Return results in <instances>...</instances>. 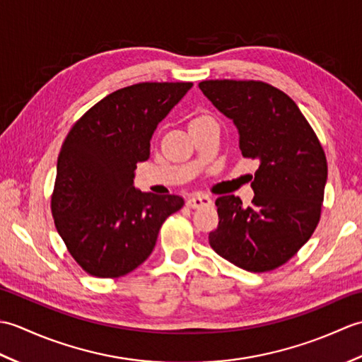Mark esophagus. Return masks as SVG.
Listing matches in <instances>:
<instances>
[{"instance_id": "1", "label": "esophagus", "mask_w": 362, "mask_h": 362, "mask_svg": "<svg viewBox=\"0 0 362 362\" xmlns=\"http://www.w3.org/2000/svg\"><path fill=\"white\" fill-rule=\"evenodd\" d=\"M210 204H211V199L205 194H194L187 201V205L191 206V209H201V206L210 205Z\"/></svg>"}]
</instances>
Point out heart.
<instances>
[{"label":"heart","instance_id":"obj_1","mask_svg":"<svg viewBox=\"0 0 362 362\" xmlns=\"http://www.w3.org/2000/svg\"><path fill=\"white\" fill-rule=\"evenodd\" d=\"M199 118H202V117H196V118H194V119H199ZM194 119H193V121H194Z\"/></svg>","mask_w":362,"mask_h":362}]
</instances>
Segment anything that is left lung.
I'll list each match as a JSON object with an SVG mask.
<instances>
[{
  "instance_id": "8db88e82",
  "label": "left lung",
  "mask_w": 362,
  "mask_h": 362,
  "mask_svg": "<svg viewBox=\"0 0 362 362\" xmlns=\"http://www.w3.org/2000/svg\"><path fill=\"white\" fill-rule=\"evenodd\" d=\"M199 88L233 119L243 157L259 163L252 205L233 194L216 199L211 249L249 272L274 271L319 224L328 173L324 148L297 104L271 83L216 79Z\"/></svg>"
}]
</instances>
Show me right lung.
<instances>
[{
	"label": "right lung",
	"instance_id": "add662e5",
	"mask_svg": "<svg viewBox=\"0 0 362 362\" xmlns=\"http://www.w3.org/2000/svg\"><path fill=\"white\" fill-rule=\"evenodd\" d=\"M191 82H140L96 103L74 122L57 158L51 211L68 252L87 274L118 279L144 263L160 227L183 206L175 194L134 187L158 122Z\"/></svg>",
	"mask_w": 362,
	"mask_h": 362
}]
</instances>
